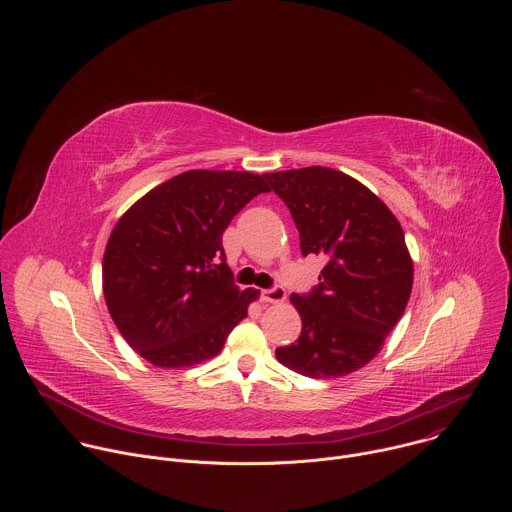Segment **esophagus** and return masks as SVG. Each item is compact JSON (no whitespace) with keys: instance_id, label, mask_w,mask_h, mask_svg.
Listing matches in <instances>:
<instances>
[{"instance_id":"34e87169","label":"esophagus","mask_w":512,"mask_h":512,"mask_svg":"<svg viewBox=\"0 0 512 512\" xmlns=\"http://www.w3.org/2000/svg\"><path fill=\"white\" fill-rule=\"evenodd\" d=\"M261 300H263L265 304H281V302H285V289H283L281 285L263 289V291H261Z\"/></svg>"}]
</instances>
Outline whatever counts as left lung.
Returning <instances> with one entry per match:
<instances>
[{
  "label": "left lung",
  "instance_id": "8db88e82",
  "mask_svg": "<svg viewBox=\"0 0 512 512\" xmlns=\"http://www.w3.org/2000/svg\"><path fill=\"white\" fill-rule=\"evenodd\" d=\"M263 176L294 218L302 255L326 259L310 294L289 298L302 334L275 356L304 377L350 375L379 354L409 302L413 261L403 229L377 194L338 170Z\"/></svg>",
  "mask_w": 512,
  "mask_h": 512
}]
</instances>
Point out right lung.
Returning a JSON list of instances; mask_svg holds the SVG:
<instances>
[{"mask_svg": "<svg viewBox=\"0 0 512 512\" xmlns=\"http://www.w3.org/2000/svg\"><path fill=\"white\" fill-rule=\"evenodd\" d=\"M263 176L188 170L141 196L105 247L103 294L127 344L154 367L182 369L223 350L257 289H239L223 233Z\"/></svg>", "mask_w": 512, "mask_h": 512, "instance_id": "obj_1", "label": "right lung"}]
</instances>
